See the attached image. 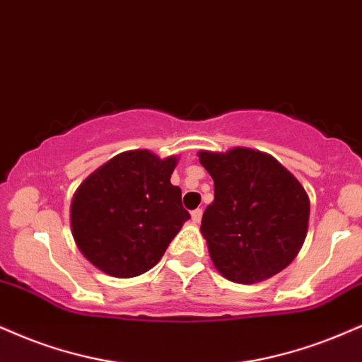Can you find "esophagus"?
<instances>
[{"label":"esophagus","instance_id":"esophagus-1","mask_svg":"<svg viewBox=\"0 0 362 362\" xmlns=\"http://www.w3.org/2000/svg\"><path fill=\"white\" fill-rule=\"evenodd\" d=\"M200 219H202V209H195V211H192V221L195 224H199Z\"/></svg>","mask_w":362,"mask_h":362}]
</instances>
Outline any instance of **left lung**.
<instances>
[{
  "instance_id": "obj_1",
  "label": "left lung",
  "mask_w": 362,
  "mask_h": 362,
  "mask_svg": "<svg viewBox=\"0 0 362 362\" xmlns=\"http://www.w3.org/2000/svg\"><path fill=\"white\" fill-rule=\"evenodd\" d=\"M214 180V202L202 216L212 263L224 278L251 285L286 268L307 236L310 200L272 155L251 148L199 151Z\"/></svg>"
}]
</instances>
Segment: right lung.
Segmentation results:
<instances>
[{"label": "right lung", "instance_id": "add662e5", "mask_svg": "<svg viewBox=\"0 0 362 362\" xmlns=\"http://www.w3.org/2000/svg\"><path fill=\"white\" fill-rule=\"evenodd\" d=\"M177 156L116 155L82 182L71 206L72 236L95 268L132 278L153 268L190 214L172 185Z\"/></svg>", "mask_w": 362, "mask_h": 362}]
</instances>
